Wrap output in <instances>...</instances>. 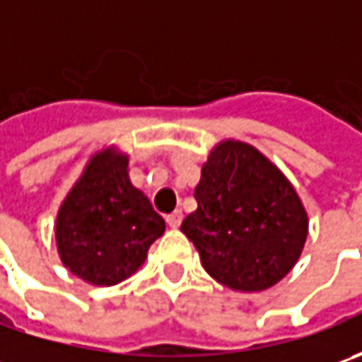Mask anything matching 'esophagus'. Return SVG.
Masks as SVG:
<instances>
[{
  "label": "esophagus",
  "instance_id": "1",
  "mask_svg": "<svg viewBox=\"0 0 362 362\" xmlns=\"http://www.w3.org/2000/svg\"><path fill=\"white\" fill-rule=\"evenodd\" d=\"M181 221H183V214H181L179 209L167 216V223H169V228H173V230H175V228H179V226H181Z\"/></svg>",
  "mask_w": 362,
  "mask_h": 362
}]
</instances>
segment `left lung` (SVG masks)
<instances>
[{
	"instance_id": "left-lung-1",
	"label": "left lung",
	"mask_w": 362,
	"mask_h": 362,
	"mask_svg": "<svg viewBox=\"0 0 362 362\" xmlns=\"http://www.w3.org/2000/svg\"><path fill=\"white\" fill-rule=\"evenodd\" d=\"M195 199L181 231L219 284L262 292L298 262L308 216L292 183L256 146L219 143L203 165Z\"/></svg>"
}]
</instances>
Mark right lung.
I'll list each match as a JSON object with an SVG mask.
<instances>
[{
	"instance_id": "obj_1",
	"label": "right lung",
	"mask_w": 362,
	"mask_h": 362,
	"mask_svg": "<svg viewBox=\"0 0 362 362\" xmlns=\"http://www.w3.org/2000/svg\"><path fill=\"white\" fill-rule=\"evenodd\" d=\"M165 219L129 179V157L115 146L96 153L56 217L62 264L94 286L127 280L163 235Z\"/></svg>"
}]
</instances>
